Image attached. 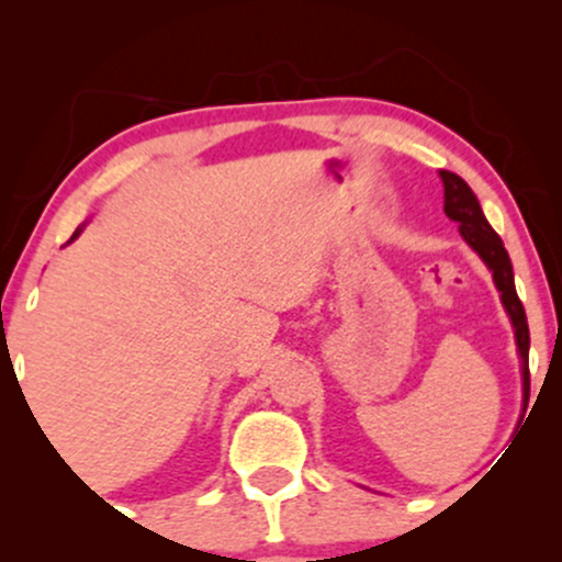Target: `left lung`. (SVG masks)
I'll return each mask as SVG.
<instances>
[{
	"mask_svg": "<svg viewBox=\"0 0 562 562\" xmlns=\"http://www.w3.org/2000/svg\"><path fill=\"white\" fill-rule=\"evenodd\" d=\"M438 177H441L443 182V214H447L451 222L460 224V235L465 237L470 248L481 256L483 263L492 269L494 285L502 293L505 312L509 314V322H513L515 344H518L520 353V370H524V393L528 396V346H531V338H528L524 303H520L518 293H515L513 263H509L505 243L499 240V235L492 229V224L486 222L479 198L470 190L465 179L457 177V173L451 171H438Z\"/></svg>",
	"mask_w": 562,
	"mask_h": 562,
	"instance_id": "1",
	"label": "left lung"
}]
</instances>
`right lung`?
Masks as SVG:
<instances>
[{"label":"right lung","mask_w":562,"mask_h":562,"mask_svg":"<svg viewBox=\"0 0 562 562\" xmlns=\"http://www.w3.org/2000/svg\"><path fill=\"white\" fill-rule=\"evenodd\" d=\"M79 232H81V227H79V229H76V232H74V237H70V240H76V237H79Z\"/></svg>","instance_id":"add662e5"}]
</instances>
